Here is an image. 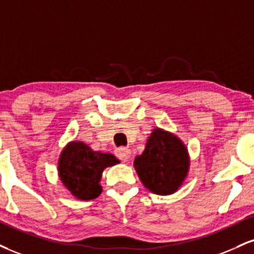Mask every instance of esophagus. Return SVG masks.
Instances as JSON below:
<instances>
[{
  "label": "esophagus",
  "instance_id": "esophagus-1",
  "mask_svg": "<svg viewBox=\"0 0 254 254\" xmlns=\"http://www.w3.org/2000/svg\"><path fill=\"white\" fill-rule=\"evenodd\" d=\"M130 154H131L130 149L125 148V146H121V148H118L117 150H116V155H117V157L123 162H127V160L130 158Z\"/></svg>",
  "mask_w": 254,
  "mask_h": 254
}]
</instances>
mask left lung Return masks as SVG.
<instances>
[{"mask_svg": "<svg viewBox=\"0 0 254 254\" xmlns=\"http://www.w3.org/2000/svg\"><path fill=\"white\" fill-rule=\"evenodd\" d=\"M189 155L182 140L162 129L152 130L142 155L133 162L145 188L158 195H170L181 187L189 170Z\"/></svg>", "mask_w": 254, "mask_h": 254, "instance_id": "obj_1", "label": "left lung"}]
</instances>
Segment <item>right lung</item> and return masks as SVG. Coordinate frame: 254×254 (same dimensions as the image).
<instances>
[{
    "label": "right lung",
    "instance_id": "1",
    "mask_svg": "<svg viewBox=\"0 0 254 254\" xmlns=\"http://www.w3.org/2000/svg\"><path fill=\"white\" fill-rule=\"evenodd\" d=\"M119 163L112 154L93 151L82 142H71L61 152L58 172L61 182L80 200H93L102 193L104 169Z\"/></svg>",
    "mask_w": 254,
    "mask_h": 254
}]
</instances>
